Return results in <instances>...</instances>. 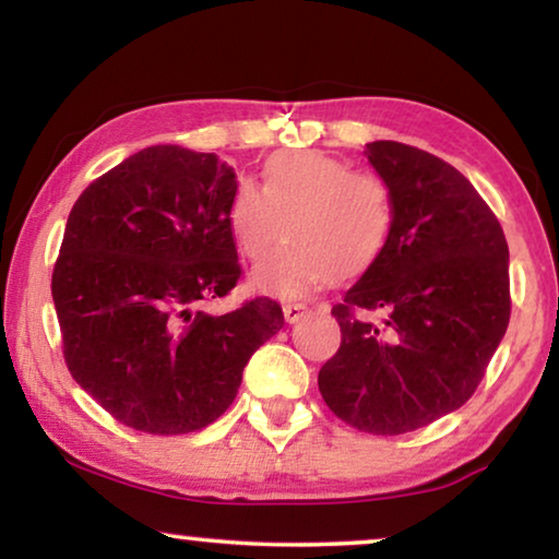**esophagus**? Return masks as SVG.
Masks as SVG:
<instances>
[{
	"label": "esophagus",
	"instance_id": "34e87169",
	"mask_svg": "<svg viewBox=\"0 0 559 559\" xmlns=\"http://www.w3.org/2000/svg\"><path fill=\"white\" fill-rule=\"evenodd\" d=\"M308 310L310 308L305 302H287V305H282V312H285L287 323H297V320L308 316Z\"/></svg>",
	"mask_w": 559,
	"mask_h": 559
}]
</instances>
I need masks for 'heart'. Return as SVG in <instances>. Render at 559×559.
Wrapping results in <instances>:
<instances>
[{"mask_svg": "<svg viewBox=\"0 0 559 559\" xmlns=\"http://www.w3.org/2000/svg\"><path fill=\"white\" fill-rule=\"evenodd\" d=\"M394 224V193L381 175L350 170L316 150L272 155L262 167V188L241 186L228 205L236 247L251 262L287 228L289 241L251 274L257 289L280 297L364 274L384 254Z\"/></svg>", "mask_w": 559, "mask_h": 559, "instance_id": "b5f03b06", "label": "heart"}]
</instances>
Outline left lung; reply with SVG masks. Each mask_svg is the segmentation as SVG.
I'll list each match as a JSON object with an SVG mask.
<instances>
[{"label":"left lung","instance_id":"8db88e82","mask_svg":"<svg viewBox=\"0 0 559 559\" xmlns=\"http://www.w3.org/2000/svg\"><path fill=\"white\" fill-rule=\"evenodd\" d=\"M396 203L377 262L333 316L341 348L318 373L328 409L369 435H404L463 407L511 316L509 247L468 178L402 142L366 144Z\"/></svg>","mask_w":559,"mask_h":559}]
</instances>
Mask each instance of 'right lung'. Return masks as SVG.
<instances>
[{
	"mask_svg": "<svg viewBox=\"0 0 559 559\" xmlns=\"http://www.w3.org/2000/svg\"><path fill=\"white\" fill-rule=\"evenodd\" d=\"M236 188L213 152L157 144L91 182L68 216L50 282L66 366L132 430L216 423L251 354L285 325L270 297L205 310L241 277L228 226Z\"/></svg>",
	"mask_w": 559,
	"mask_h": 559,
	"instance_id": "1",
	"label": "right lung"
}]
</instances>
